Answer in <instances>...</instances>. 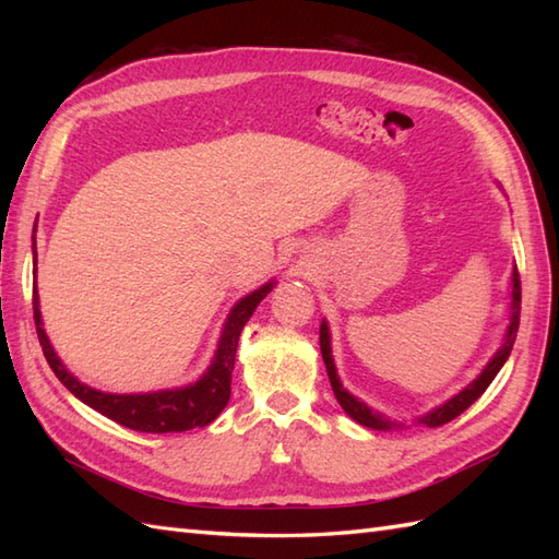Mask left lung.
<instances>
[{
  "label": "left lung",
  "mask_w": 559,
  "mask_h": 559,
  "mask_svg": "<svg viewBox=\"0 0 559 559\" xmlns=\"http://www.w3.org/2000/svg\"><path fill=\"white\" fill-rule=\"evenodd\" d=\"M519 314H521V278H519V271L514 269V278H512V324H509V329H507L504 346H502L500 350H497L492 362H488V367H485V370L480 372V377L476 379V382L468 384L466 389L461 391V394H456L451 401H447L444 406H439L437 411L427 413L425 418H420L423 425H427V427H439V425H444V423H449V420H454L456 415H461L463 411H466V408L471 406V403H476V401L483 396V391L490 386V382L497 377V372H500L502 365L507 362L509 353H512L516 331H519ZM319 348H322V358H324L326 372H329V382H331V389H334L336 401L341 403V408L346 411L355 423H360V425H365V427H372V430H396V427H401L399 423H391V420L382 418V415H377L372 408H367L362 401L350 396L348 391L341 386L338 377H336L334 358H331L329 329H326V324H322V329H319Z\"/></svg>",
  "instance_id": "8db88e82"
}]
</instances>
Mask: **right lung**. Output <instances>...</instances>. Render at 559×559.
Wrapping results in <instances>:
<instances>
[{"label":"right lung","instance_id":"obj_1","mask_svg":"<svg viewBox=\"0 0 559 559\" xmlns=\"http://www.w3.org/2000/svg\"><path fill=\"white\" fill-rule=\"evenodd\" d=\"M33 257H35V237H33ZM273 288V283H266L252 295H247L233 307V312L225 322L223 336L218 343L216 358L209 367V372L199 379L197 384L185 389L156 391V394H103V391L81 384L74 374L64 370L59 362L57 353L52 350L50 341L45 336L43 319L38 310V290L33 288V319L38 341L43 346V355L47 365L52 367L59 382H62L71 394L86 403L93 411L103 413L105 418L120 423L129 430L136 432H185L192 427H204L211 420L218 418V413L225 408L230 399V379L235 370V353L237 341H240L242 326L249 322V317L257 310V305L266 298V293Z\"/></svg>","mask_w":559,"mask_h":559}]
</instances>
